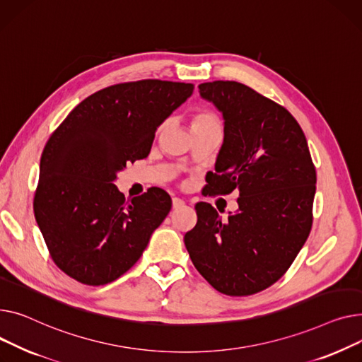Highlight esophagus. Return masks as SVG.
Listing matches in <instances>:
<instances>
[{
  "label": "esophagus",
  "mask_w": 362,
  "mask_h": 362,
  "mask_svg": "<svg viewBox=\"0 0 362 362\" xmlns=\"http://www.w3.org/2000/svg\"><path fill=\"white\" fill-rule=\"evenodd\" d=\"M185 204V202L184 200H181V199H173V207L174 209H180V207H182Z\"/></svg>",
  "instance_id": "obj_1"
}]
</instances>
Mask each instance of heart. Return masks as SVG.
<instances>
[{"label":"heart","mask_w":362,"mask_h":362,"mask_svg":"<svg viewBox=\"0 0 362 362\" xmlns=\"http://www.w3.org/2000/svg\"><path fill=\"white\" fill-rule=\"evenodd\" d=\"M191 130L199 132L204 129H210V127H221L219 117L210 110H199L191 117Z\"/></svg>","instance_id":"b5f03b06"}]
</instances>
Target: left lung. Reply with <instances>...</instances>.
Here are the masks:
<instances>
[{"mask_svg":"<svg viewBox=\"0 0 362 362\" xmlns=\"http://www.w3.org/2000/svg\"><path fill=\"white\" fill-rule=\"evenodd\" d=\"M225 119L216 173L204 196L240 191L237 214L222 221L204 202L184 237L191 262L216 291L257 293L286 273L313 225L315 168L307 139L288 110L238 81L199 84Z\"/></svg>","mask_w":362,"mask_h":362,"instance_id":"obj_1","label":"left lung"}]
</instances>
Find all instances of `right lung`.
<instances>
[{
  "label": "right lung",
  "instance_id": "add662e5",
  "mask_svg": "<svg viewBox=\"0 0 362 362\" xmlns=\"http://www.w3.org/2000/svg\"><path fill=\"white\" fill-rule=\"evenodd\" d=\"M194 84L146 78L112 84L81 100L40 158L33 210L54 263L80 284L114 282L141 257L171 210L162 188L125 200L114 181L147 158L158 127Z\"/></svg>",
  "mask_w": 362,
  "mask_h": 362
}]
</instances>
